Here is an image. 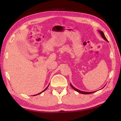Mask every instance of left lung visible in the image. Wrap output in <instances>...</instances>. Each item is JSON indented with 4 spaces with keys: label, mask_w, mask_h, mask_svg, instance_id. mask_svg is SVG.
Returning a JSON list of instances; mask_svg holds the SVG:
<instances>
[{
    "label": "left lung",
    "mask_w": 121,
    "mask_h": 121,
    "mask_svg": "<svg viewBox=\"0 0 121 121\" xmlns=\"http://www.w3.org/2000/svg\"><path fill=\"white\" fill-rule=\"evenodd\" d=\"M98 32L100 33V35H101V36H102V37L104 38V39L106 40V41H107V42H108V39H107V38L106 37V36H105V35H104V33H103V32H102L101 30H98ZM70 85H71V86L72 87V88L74 90H75V91H78V92L79 93H80V94H92V93H94V92H95V91H94V92H87V91H80V90H78V89H76V88H75V87H73L72 85V84L70 83ZM106 86V85H105ZM103 87V88H104Z\"/></svg>",
    "instance_id": "8db88e82"
}]
</instances>
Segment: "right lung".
<instances>
[{"instance_id":"1","label":"right lung","mask_w":121,"mask_h":121,"mask_svg":"<svg viewBox=\"0 0 121 121\" xmlns=\"http://www.w3.org/2000/svg\"><path fill=\"white\" fill-rule=\"evenodd\" d=\"M49 85H49H48V86H47V87H46V88H45V89L44 90H43V91H42V92H40V93H39V94H37V95H34V96H36V95H39V94H42V92H43V91H46V89H47L48 88V87Z\"/></svg>"}]
</instances>
